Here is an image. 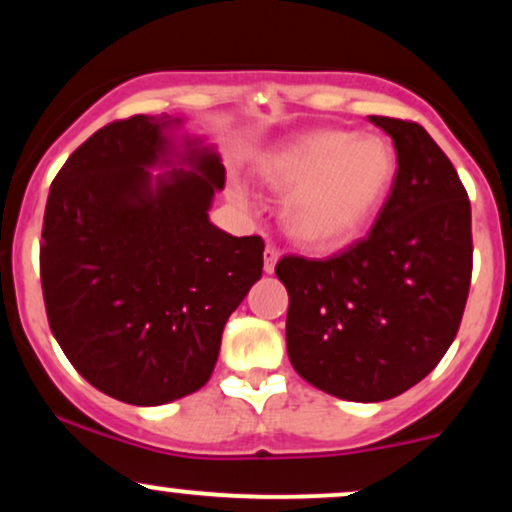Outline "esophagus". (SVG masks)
<instances>
[{
	"instance_id": "34e87169",
	"label": "esophagus",
	"mask_w": 512,
	"mask_h": 512,
	"mask_svg": "<svg viewBox=\"0 0 512 512\" xmlns=\"http://www.w3.org/2000/svg\"><path fill=\"white\" fill-rule=\"evenodd\" d=\"M276 260H279V250H276L274 245H267V250H264V272L274 274Z\"/></svg>"
}]
</instances>
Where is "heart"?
<instances>
[{"mask_svg": "<svg viewBox=\"0 0 512 512\" xmlns=\"http://www.w3.org/2000/svg\"><path fill=\"white\" fill-rule=\"evenodd\" d=\"M260 178L286 192L281 221L293 240L315 250L337 248L366 231L397 178L395 149L380 137L315 129L260 161ZM231 197L248 207L240 185Z\"/></svg>", "mask_w": 512, "mask_h": 512, "instance_id": "obj_1", "label": "heart"}]
</instances>
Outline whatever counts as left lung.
Listing matches in <instances>:
<instances>
[{
  "mask_svg": "<svg viewBox=\"0 0 512 512\" xmlns=\"http://www.w3.org/2000/svg\"><path fill=\"white\" fill-rule=\"evenodd\" d=\"M390 134L397 178L363 240L327 260L281 257L286 349L317 390L383 402L450 349L472 281V207L460 175L416 122L370 115Z\"/></svg>",
  "mask_w": 512,
  "mask_h": 512,
  "instance_id": "obj_1",
  "label": "left lung"
}]
</instances>
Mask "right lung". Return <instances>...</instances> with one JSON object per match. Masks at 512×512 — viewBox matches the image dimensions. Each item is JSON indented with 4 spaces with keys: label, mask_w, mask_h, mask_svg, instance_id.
<instances>
[{
    "label": "right lung",
    "mask_w": 512,
    "mask_h": 512,
    "mask_svg": "<svg viewBox=\"0 0 512 512\" xmlns=\"http://www.w3.org/2000/svg\"><path fill=\"white\" fill-rule=\"evenodd\" d=\"M180 127L173 115H134L98 129L52 180L45 207L50 330L81 378L137 407L207 385L226 320L264 264L260 236L209 221L226 168Z\"/></svg>",
    "instance_id": "right-lung-1"
}]
</instances>
